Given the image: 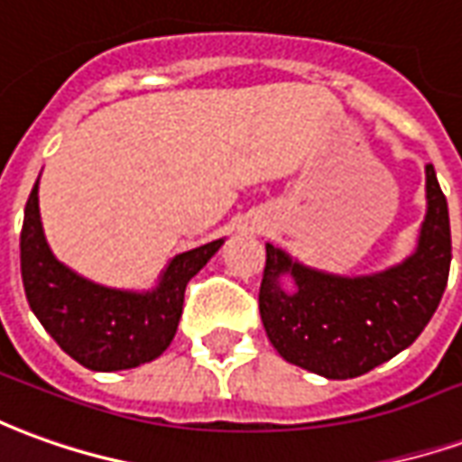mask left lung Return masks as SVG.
Segmentation results:
<instances>
[{
  "instance_id": "left-lung-1",
  "label": "left lung",
  "mask_w": 462,
  "mask_h": 462,
  "mask_svg": "<svg viewBox=\"0 0 462 462\" xmlns=\"http://www.w3.org/2000/svg\"><path fill=\"white\" fill-rule=\"evenodd\" d=\"M425 180L428 215L418 250L385 273L325 275L267 245L260 318L287 363L330 380H347L383 365L425 330L440 305L453 257L448 199L433 164L425 167ZM285 272L296 277L292 293L279 287Z\"/></svg>"
}]
</instances>
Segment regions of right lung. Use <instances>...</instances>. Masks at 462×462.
<instances>
[{"label":"right lung","mask_w":462,"mask_h":462,"mask_svg":"<svg viewBox=\"0 0 462 462\" xmlns=\"http://www.w3.org/2000/svg\"><path fill=\"white\" fill-rule=\"evenodd\" d=\"M40 182V180H37ZM222 240L177 254L152 292H122L74 275L54 260L32 187L19 235L24 295L37 320L64 353L89 370H127L170 347L182 315L187 282L220 250Z\"/></svg>","instance_id":"obj_1"}]
</instances>
